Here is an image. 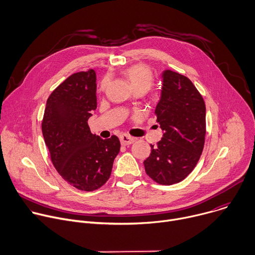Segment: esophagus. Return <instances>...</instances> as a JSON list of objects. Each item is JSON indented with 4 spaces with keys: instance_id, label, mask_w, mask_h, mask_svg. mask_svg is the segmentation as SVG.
<instances>
[{
    "instance_id": "obj_1",
    "label": "esophagus",
    "mask_w": 255,
    "mask_h": 255,
    "mask_svg": "<svg viewBox=\"0 0 255 255\" xmlns=\"http://www.w3.org/2000/svg\"><path fill=\"white\" fill-rule=\"evenodd\" d=\"M120 141H121L122 145H129V144H132L135 141V138H133V137L127 135V134H122L120 136Z\"/></svg>"
}]
</instances>
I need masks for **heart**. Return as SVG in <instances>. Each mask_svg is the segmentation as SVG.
<instances>
[{"mask_svg": "<svg viewBox=\"0 0 255 255\" xmlns=\"http://www.w3.org/2000/svg\"><path fill=\"white\" fill-rule=\"evenodd\" d=\"M125 76L130 81L132 87L134 90L137 89H144L148 91L154 83V77L150 68L144 64H135L132 66H129L124 71ZM109 81L110 78L109 76H105L100 84V90L102 92L106 91Z\"/></svg>", "mask_w": 255, "mask_h": 255, "instance_id": "obj_1", "label": "heart"}]
</instances>
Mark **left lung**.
I'll return each instance as SVG.
<instances>
[{
	"instance_id": "8db88e82",
	"label": "left lung",
	"mask_w": 255,
	"mask_h": 255,
	"mask_svg": "<svg viewBox=\"0 0 255 255\" xmlns=\"http://www.w3.org/2000/svg\"><path fill=\"white\" fill-rule=\"evenodd\" d=\"M160 100L155 115L163 135L144 160L147 175L170 186L185 179L197 165L206 136V106L202 95L185 76L172 70L162 74Z\"/></svg>"
}]
</instances>
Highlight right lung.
<instances>
[{"mask_svg":"<svg viewBox=\"0 0 255 255\" xmlns=\"http://www.w3.org/2000/svg\"><path fill=\"white\" fill-rule=\"evenodd\" d=\"M96 91L94 69L71 75L47 99L41 124L54 167L69 185L86 192L106 184L121 147L117 136L102 139L90 130Z\"/></svg>","mask_w":255,"mask_h":255,"instance_id":"obj_1","label":"right lung"}]
</instances>
